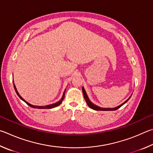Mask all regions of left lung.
I'll list each match as a JSON object with an SVG mask.
<instances>
[{
    "instance_id": "8db88e82",
    "label": "left lung",
    "mask_w": 153,
    "mask_h": 153,
    "mask_svg": "<svg viewBox=\"0 0 153 153\" xmlns=\"http://www.w3.org/2000/svg\"><path fill=\"white\" fill-rule=\"evenodd\" d=\"M82 93H83L85 100L86 101V103H87L88 106H89L90 108L94 109V110H97V111H114V110H117V109H119L120 107H122L123 105H124V103H126L127 101L130 100V98L131 97H130V98L128 99V100H127L124 103H123L122 105H120L118 107H116V108H100V107H98L97 105H94V104L91 102V101L89 100V98H88L87 93H86V92H85V89H84L83 87L82 88Z\"/></svg>"
}]
</instances>
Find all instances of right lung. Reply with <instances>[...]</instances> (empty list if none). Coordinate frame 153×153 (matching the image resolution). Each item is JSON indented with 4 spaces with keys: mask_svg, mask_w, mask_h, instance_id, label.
I'll return each mask as SVG.
<instances>
[{
    "mask_svg": "<svg viewBox=\"0 0 153 153\" xmlns=\"http://www.w3.org/2000/svg\"><path fill=\"white\" fill-rule=\"evenodd\" d=\"M14 88H15V90L16 93H17V95L19 96V98L21 99V100H22L24 101V102H25L27 104V105H28L29 106L31 107V108H38V109H51V108H55V107L58 106L59 105H60V104H61L62 102V101H63L64 98V96H65V92H66V90H65V91H64V93H63L62 97L61 100H60V101H58V102L55 103L54 104H51V105H46V106H34V105H31V104H29V103L27 102V101H25V100H23V99L22 97H21V96L19 95V93L17 92V89H16V87H15V85H14Z\"/></svg>",
    "mask_w": 153,
    "mask_h": 153,
    "instance_id": "1",
    "label": "right lung"
}]
</instances>
